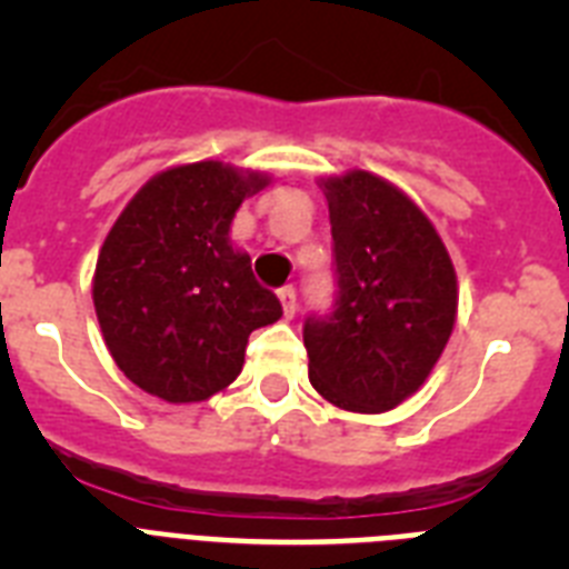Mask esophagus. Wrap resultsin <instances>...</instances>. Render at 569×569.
Instances as JSON below:
<instances>
[{
	"instance_id": "esophagus-1",
	"label": "esophagus",
	"mask_w": 569,
	"mask_h": 569,
	"mask_svg": "<svg viewBox=\"0 0 569 569\" xmlns=\"http://www.w3.org/2000/svg\"><path fill=\"white\" fill-rule=\"evenodd\" d=\"M279 301H281V308H284V316H293L296 313V288L293 284H284V288L279 290Z\"/></svg>"
}]
</instances>
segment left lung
<instances>
[{
  "label": "left lung",
  "mask_w": 569,
  "mask_h": 569,
  "mask_svg": "<svg viewBox=\"0 0 569 569\" xmlns=\"http://www.w3.org/2000/svg\"><path fill=\"white\" fill-rule=\"evenodd\" d=\"M336 256L333 313L308 316L310 385L350 413L413 396L453 333L459 284L419 204L367 170L325 179Z\"/></svg>",
  "instance_id": "8db88e82"
}]
</instances>
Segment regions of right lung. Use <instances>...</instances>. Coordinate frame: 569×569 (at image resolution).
<instances>
[{
  "mask_svg": "<svg viewBox=\"0 0 569 569\" xmlns=\"http://www.w3.org/2000/svg\"><path fill=\"white\" fill-rule=\"evenodd\" d=\"M270 176L224 162L156 173L110 228L93 273V308L116 367L170 405L204 401L244 365L256 328L281 316L230 222Z\"/></svg>",
  "mask_w": 569,
  "mask_h": 569,
  "instance_id": "1",
  "label": "right lung"
}]
</instances>
